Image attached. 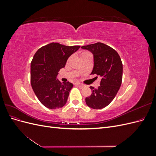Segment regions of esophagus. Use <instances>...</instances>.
Instances as JSON below:
<instances>
[{
  "mask_svg": "<svg viewBox=\"0 0 156 156\" xmlns=\"http://www.w3.org/2000/svg\"><path fill=\"white\" fill-rule=\"evenodd\" d=\"M75 85L76 86H77V87H79L80 88H84V85H83L82 84H81V83H76L75 84Z\"/></svg>",
  "mask_w": 156,
  "mask_h": 156,
  "instance_id": "esophagus-1",
  "label": "esophagus"
}]
</instances>
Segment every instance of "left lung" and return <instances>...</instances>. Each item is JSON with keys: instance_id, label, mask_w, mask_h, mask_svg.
Here are the masks:
<instances>
[{"instance_id": "left-lung-1", "label": "left lung", "mask_w": 156, "mask_h": 156, "mask_svg": "<svg viewBox=\"0 0 156 156\" xmlns=\"http://www.w3.org/2000/svg\"><path fill=\"white\" fill-rule=\"evenodd\" d=\"M81 48L90 51L94 55L91 74L101 77L98 88L90 87L92 94L85 98V101L90 108L100 109L110 104L120 89L123 72L122 60L115 49L101 42L82 46Z\"/></svg>"}]
</instances>
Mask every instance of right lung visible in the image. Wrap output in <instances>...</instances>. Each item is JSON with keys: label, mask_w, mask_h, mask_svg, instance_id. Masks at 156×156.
Listing matches in <instances>:
<instances>
[{"label": "right lung", "mask_w": 156, "mask_h": 156, "mask_svg": "<svg viewBox=\"0 0 156 156\" xmlns=\"http://www.w3.org/2000/svg\"><path fill=\"white\" fill-rule=\"evenodd\" d=\"M80 48L51 43L36 51L30 64V83L39 101L47 108L56 109L66 103L73 84L61 83L56 76L68 58Z\"/></svg>", "instance_id": "obj_1"}]
</instances>
